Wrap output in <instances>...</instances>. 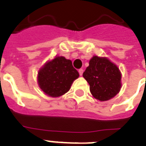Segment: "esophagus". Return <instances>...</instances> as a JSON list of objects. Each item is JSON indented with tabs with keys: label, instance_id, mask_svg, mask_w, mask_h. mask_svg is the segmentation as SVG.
<instances>
[{
	"label": "esophagus",
	"instance_id": "esophagus-1",
	"mask_svg": "<svg viewBox=\"0 0 146 146\" xmlns=\"http://www.w3.org/2000/svg\"><path fill=\"white\" fill-rule=\"evenodd\" d=\"M83 73H84V70H83V69H80V70H79V73H80V76L83 75Z\"/></svg>",
	"mask_w": 146,
	"mask_h": 146
}]
</instances>
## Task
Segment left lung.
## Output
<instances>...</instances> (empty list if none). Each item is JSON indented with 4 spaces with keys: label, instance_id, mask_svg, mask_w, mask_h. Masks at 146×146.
Wrapping results in <instances>:
<instances>
[{
    "label": "left lung",
    "instance_id": "left-lung-1",
    "mask_svg": "<svg viewBox=\"0 0 146 146\" xmlns=\"http://www.w3.org/2000/svg\"><path fill=\"white\" fill-rule=\"evenodd\" d=\"M83 76L89 84L93 97L100 101H106L115 97L121 87L119 68L106 57L94 56Z\"/></svg>",
    "mask_w": 146,
    "mask_h": 146
}]
</instances>
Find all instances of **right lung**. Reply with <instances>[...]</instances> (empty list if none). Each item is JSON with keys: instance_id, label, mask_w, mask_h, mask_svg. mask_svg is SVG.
I'll return each instance as SVG.
<instances>
[{"instance_id": "add662e5", "label": "right lung", "mask_w": 146, "mask_h": 146, "mask_svg": "<svg viewBox=\"0 0 146 146\" xmlns=\"http://www.w3.org/2000/svg\"><path fill=\"white\" fill-rule=\"evenodd\" d=\"M79 73L72 61L63 56H56L48 60L38 72V84L46 95L58 98L70 90Z\"/></svg>"}]
</instances>
